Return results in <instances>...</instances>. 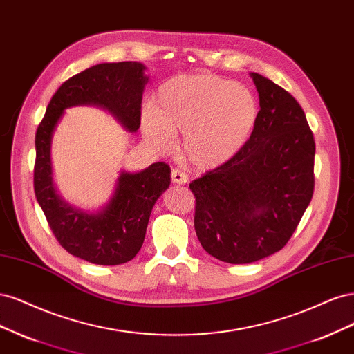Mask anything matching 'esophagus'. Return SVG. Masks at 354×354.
<instances>
[{"label":"esophagus","mask_w":354,"mask_h":354,"mask_svg":"<svg viewBox=\"0 0 354 354\" xmlns=\"http://www.w3.org/2000/svg\"><path fill=\"white\" fill-rule=\"evenodd\" d=\"M172 182L174 184H180V185L187 184L188 176H187V174L182 172V170L175 169V170H172Z\"/></svg>","instance_id":"esophagus-1"}]
</instances>
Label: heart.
Masks as SVG:
<instances>
[{
	"label": "heart",
	"mask_w": 354,
	"mask_h": 354,
	"mask_svg": "<svg viewBox=\"0 0 354 354\" xmlns=\"http://www.w3.org/2000/svg\"><path fill=\"white\" fill-rule=\"evenodd\" d=\"M257 116V100L248 88L222 76L187 73L158 88L156 107L141 113V128L148 144L160 151L172 144V135L182 133V158L210 170L231 162L243 150Z\"/></svg>",
	"instance_id": "obj_1"
}]
</instances>
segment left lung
<instances>
[{"label": "left lung", "mask_w": 354, "mask_h": 354, "mask_svg": "<svg viewBox=\"0 0 354 354\" xmlns=\"http://www.w3.org/2000/svg\"><path fill=\"white\" fill-rule=\"evenodd\" d=\"M250 76L260 110L248 142L231 162L189 184L198 241L210 256L232 265L279 252L315 187V140L303 109L270 79Z\"/></svg>", "instance_id": "1"}]
</instances>
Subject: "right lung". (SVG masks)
<instances>
[{
  "mask_svg": "<svg viewBox=\"0 0 354 354\" xmlns=\"http://www.w3.org/2000/svg\"><path fill=\"white\" fill-rule=\"evenodd\" d=\"M148 82L138 62L101 63L75 75L57 89L39 123L33 188L39 206L60 245L72 256L94 265H122L140 252L148 219L158 197L170 185V167L153 163L141 172L122 170L107 204L85 212L63 200L54 187L51 142L66 109L95 106L109 111L122 127L136 132L141 101Z\"/></svg>",
  "mask_w": 354,
  "mask_h": 354,
  "instance_id": "obj_1",
  "label": "right lung"
}]
</instances>
